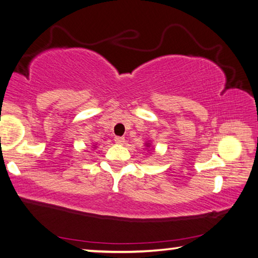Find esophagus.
I'll use <instances>...</instances> for the list:
<instances>
[{
    "mask_svg": "<svg viewBox=\"0 0 258 258\" xmlns=\"http://www.w3.org/2000/svg\"><path fill=\"white\" fill-rule=\"evenodd\" d=\"M114 142H115L116 144H119V145H123L125 139L123 137H115V138H114Z\"/></svg>",
    "mask_w": 258,
    "mask_h": 258,
    "instance_id": "34e87169",
    "label": "esophagus"
}]
</instances>
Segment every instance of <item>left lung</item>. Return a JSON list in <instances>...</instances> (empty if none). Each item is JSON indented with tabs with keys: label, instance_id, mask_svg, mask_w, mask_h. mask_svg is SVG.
<instances>
[{
	"label": "left lung",
	"instance_id": "left-lung-1",
	"mask_svg": "<svg viewBox=\"0 0 258 258\" xmlns=\"http://www.w3.org/2000/svg\"><path fill=\"white\" fill-rule=\"evenodd\" d=\"M145 146L147 147V152H150L151 150H154L153 147H152V144H151V143H145Z\"/></svg>",
	"mask_w": 258,
	"mask_h": 258
}]
</instances>
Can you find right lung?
Returning a JSON list of instances; mask_svg holds the SVG:
<instances>
[{"label":"right lung","mask_w":258,"mask_h":258,"mask_svg":"<svg viewBox=\"0 0 258 258\" xmlns=\"http://www.w3.org/2000/svg\"><path fill=\"white\" fill-rule=\"evenodd\" d=\"M92 147H94V149H96V147H97V144H96V145H92Z\"/></svg>","instance_id":"add662e5"}]
</instances>
